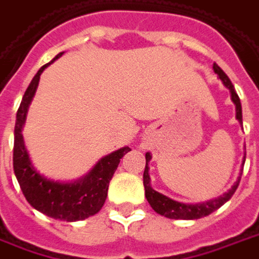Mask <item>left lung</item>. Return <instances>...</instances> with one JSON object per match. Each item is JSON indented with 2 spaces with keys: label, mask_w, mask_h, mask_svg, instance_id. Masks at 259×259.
Masks as SVG:
<instances>
[{
  "label": "left lung",
  "mask_w": 259,
  "mask_h": 259,
  "mask_svg": "<svg viewBox=\"0 0 259 259\" xmlns=\"http://www.w3.org/2000/svg\"><path fill=\"white\" fill-rule=\"evenodd\" d=\"M212 70L214 72L220 76V79L222 81L224 86L229 89L231 92V99L233 101V104L236 107V119L239 120V123H243V116H242V104H240V99L237 96L235 88L232 85L231 79L228 78V75L224 72V71L220 68V67L214 63L212 66ZM151 154L147 152L145 154V170L144 176H143V180H144V188H145V198L148 200V203L151 204V207L154 208L155 211L160 214V215H164V217L171 218V220H198V218L206 217L208 214H211L212 211H215L217 208H220L224 204L227 203L229 199L232 198V195L235 193V191L239 187V183H240V178H242V171L237 177L236 183L232 185V188L225 192L221 196H218L215 199H210L207 202L202 203H183L177 202L174 199H170L168 196L163 195V193L155 191L152 187H151V178H149V160H151ZM244 160H246V154H244V158H243V164H244Z\"/></svg>",
  "instance_id": "obj_1"
}]
</instances>
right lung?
Instances as JSON below:
<instances>
[{
  "label": "right lung",
  "instance_id": "right-lung-1",
  "mask_svg": "<svg viewBox=\"0 0 259 259\" xmlns=\"http://www.w3.org/2000/svg\"><path fill=\"white\" fill-rule=\"evenodd\" d=\"M63 53L64 52H60L51 63L61 57ZM51 63L38 70L17 110L13 144V170L24 198L27 199L32 207L55 220L74 222L85 220L100 211L107 199L111 178L120 159L129 152L130 148L123 147L105 155L93 166L89 173L75 181H55L45 177L32 166L27 148L24 145L22 130L26 123L28 107L37 92L39 76Z\"/></svg>",
  "mask_w": 259,
  "mask_h": 259
}]
</instances>
